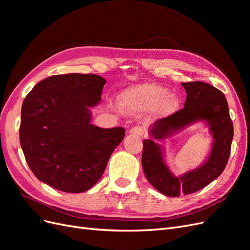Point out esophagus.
Returning <instances> with one entry per match:
<instances>
[{"mask_svg": "<svg viewBox=\"0 0 250 250\" xmlns=\"http://www.w3.org/2000/svg\"><path fill=\"white\" fill-rule=\"evenodd\" d=\"M129 132L132 135H134V137H138V138H140V137H142V135H144V129H143L141 126H134V127H132L131 129L129 130Z\"/></svg>", "mask_w": 250, "mask_h": 250, "instance_id": "obj_1", "label": "esophagus"}]
</instances>
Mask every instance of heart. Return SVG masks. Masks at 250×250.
Returning <instances> with one entry per match:
<instances>
[{"instance_id": "heart-1", "label": "heart", "mask_w": 250, "mask_h": 250, "mask_svg": "<svg viewBox=\"0 0 250 250\" xmlns=\"http://www.w3.org/2000/svg\"><path fill=\"white\" fill-rule=\"evenodd\" d=\"M121 99L128 107L135 110L152 109L158 117L170 116L178 107L176 96L168 94L167 88L153 83H143L127 89Z\"/></svg>"}]
</instances>
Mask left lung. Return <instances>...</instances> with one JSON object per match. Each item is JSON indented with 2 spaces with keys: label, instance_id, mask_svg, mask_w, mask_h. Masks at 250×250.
Here are the masks:
<instances>
[{
  "label": "left lung",
  "instance_id": "left-lung-1",
  "mask_svg": "<svg viewBox=\"0 0 250 250\" xmlns=\"http://www.w3.org/2000/svg\"><path fill=\"white\" fill-rule=\"evenodd\" d=\"M181 85L187 93L185 107L156 120L150 130L151 135L155 140H163L188 124L203 120L209 126L215 142L206 164L176 177L165 165L161 146L153 140L143 141L142 165L146 178L157 191L170 197L197 192L220 175L229 162L233 138L229 104L221 90L202 81L186 82Z\"/></svg>",
  "mask_w": 250,
  "mask_h": 250
}]
</instances>
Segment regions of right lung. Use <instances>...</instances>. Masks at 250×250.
Instances as JSON below:
<instances>
[{"mask_svg": "<svg viewBox=\"0 0 250 250\" xmlns=\"http://www.w3.org/2000/svg\"><path fill=\"white\" fill-rule=\"evenodd\" d=\"M106 81L95 74L53 75L31 89L21 105L20 142L30 170L66 193L92 188L104 173L123 127L90 124L89 107Z\"/></svg>", "mask_w": 250, "mask_h": 250, "instance_id": "add662e5", "label": "right lung"}]
</instances>
